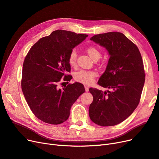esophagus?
I'll return each instance as SVG.
<instances>
[{"label":"esophagus","instance_id":"esophagus-1","mask_svg":"<svg viewBox=\"0 0 159 159\" xmlns=\"http://www.w3.org/2000/svg\"><path fill=\"white\" fill-rule=\"evenodd\" d=\"M84 88H85V90H86V92H89V87L88 86L84 85Z\"/></svg>","mask_w":159,"mask_h":159}]
</instances>
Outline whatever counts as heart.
<instances>
[{"label":"heart","instance_id":"heart-1","mask_svg":"<svg viewBox=\"0 0 159 159\" xmlns=\"http://www.w3.org/2000/svg\"><path fill=\"white\" fill-rule=\"evenodd\" d=\"M86 52L93 60L96 59H100L101 57L102 54L100 50L95 47H93V46L87 48ZM76 58H77V53H76V50L73 49L71 51L69 57V63L70 66H75L76 65ZM96 76V73L93 70H80L75 73L74 77L75 80L79 82V83L85 84H89L93 83Z\"/></svg>","mask_w":159,"mask_h":159}]
</instances>
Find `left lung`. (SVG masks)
Here are the masks:
<instances>
[{
  "label": "left lung",
  "mask_w": 159,
  "mask_h": 159,
  "mask_svg": "<svg viewBox=\"0 0 159 159\" xmlns=\"http://www.w3.org/2000/svg\"><path fill=\"white\" fill-rule=\"evenodd\" d=\"M104 48L110 58L98 84L111 90L90 88L93 101L89 107L90 120L101 126L120 124L139 103L145 83V71L139 50L120 32H107L90 38Z\"/></svg>",
  "instance_id": "obj_1"
}]
</instances>
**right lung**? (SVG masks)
Instances as JSON below:
<instances>
[{"instance_id": "obj_1", "label": "right lung", "mask_w": 159, "mask_h": 159, "mask_svg": "<svg viewBox=\"0 0 159 159\" xmlns=\"http://www.w3.org/2000/svg\"><path fill=\"white\" fill-rule=\"evenodd\" d=\"M88 37L66 30L53 31L41 38L30 49L23 64L22 90L34 114L49 124L67 120L71 106L85 92L83 84L75 82L62 89L61 78L70 80L69 57L71 51Z\"/></svg>"}]
</instances>
